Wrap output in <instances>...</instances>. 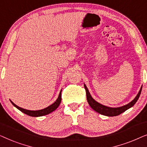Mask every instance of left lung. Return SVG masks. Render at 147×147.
I'll return each mask as SVG.
<instances>
[{
  "instance_id": "8db88e82",
  "label": "left lung",
  "mask_w": 147,
  "mask_h": 147,
  "mask_svg": "<svg viewBox=\"0 0 147 147\" xmlns=\"http://www.w3.org/2000/svg\"><path fill=\"white\" fill-rule=\"evenodd\" d=\"M84 88H85L86 92V97H87V100L89 105L91 106V108L94 110H95L96 112H98L100 114H102V115L107 116H116L118 115H120V114L123 113L124 112H125L126 110L129 109L130 108H131L133 106L134 104H136V102H137L138 98H139V96L140 95V93H141L142 91V87L140 88V91L138 92L137 95L135 97V98L128 103L126 105H124L123 106H121V107L118 108H110L108 107V106H104L102 104L98 103L95 100L93 99V98L92 97L91 95H90L89 91H88V89L86 87V86L84 84Z\"/></svg>"
}]
</instances>
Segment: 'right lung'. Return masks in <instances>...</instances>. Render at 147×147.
<instances>
[{
    "instance_id": "add662e5",
    "label": "right lung",
    "mask_w": 147,
    "mask_h": 147,
    "mask_svg": "<svg viewBox=\"0 0 147 147\" xmlns=\"http://www.w3.org/2000/svg\"><path fill=\"white\" fill-rule=\"evenodd\" d=\"M13 105L19 109L20 111H21L23 113H25V114H27L30 116H33V117H38V116H45L47 115V114H49L51 113V112H53L54 110H56L58 106H59L60 103H61V90L60 92V93L59 94V96H58L57 99L56 100V101L54 102L53 104H52L51 105H50L48 106V107L44 108V109L42 110H26L24 109V108H22L19 106H18L16 105L15 104H14L11 100H10Z\"/></svg>"
}]
</instances>
